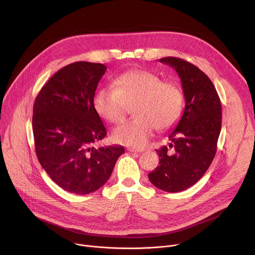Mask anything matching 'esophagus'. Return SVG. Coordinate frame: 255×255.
Returning <instances> with one entry per match:
<instances>
[{
    "label": "esophagus",
    "mask_w": 255,
    "mask_h": 255,
    "mask_svg": "<svg viewBox=\"0 0 255 255\" xmlns=\"http://www.w3.org/2000/svg\"><path fill=\"white\" fill-rule=\"evenodd\" d=\"M127 150L129 152H143L144 151L143 148H134V147H129V148H127Z\"/></svg>",
    "instance_id": "obj_1"
}]
</instances>
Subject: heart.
<instances>
[{
  "label": "heart",
  "instance_id": "b5f03b06",
  "mask_svg": "<svg viewBox=\"0 0 255 255\" xmlns=\"http://www.w3.org/2000/svg\"><path fill=\"white\" fill-rule=\"evenodd\" d=\"M185 96L175 83L162 81L152 71L132 69L113 82V89L96 92L93 105L105 121L118 124L124 120L128 106H133V119L113 130L114 142L126 146L143 147L156 127L166 130L179 119Z\"/></svg>",
  "mask_w": 255,
  "mask_h": 255
}]
</instances>
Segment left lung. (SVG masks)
Returning <instances> with one entry per match:
<instances>
[{"label":"left lung","mask_w":255,"mask_h":255,"mask_svg":"<svg viewBox=\"0 0 255 255\" xmlns=\"http://www.w3.org/2000/svg\"><path fill=\"white\" fill-rule=\"evenodd\" d=\"M159 61L176 70L186 107L175 129L168 135L171 150L167 146L156 150L159 165L148 178L156 188L177 193L194 186L211 165L221 131L222 108L213 83L199 67L172 56Z\"/></svg>","instance_id":"obj_1"}]
</instances>
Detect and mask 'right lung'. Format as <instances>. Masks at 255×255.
<instances>
[{"instance_id":"right-lung-1","label":"right lung","mask_w":255,"mask_h":255,"mask_svg":"<svg viewBox=\"0 0 255 255\" xmlns=\"http://www.w3.org/2000/svg\"><path fill=\"white\" fill-rule=\"evenodd\" d=\"M106 69L102 63H70L55 72L34 102L36 155L54 183L72 194L99 190L125 152L121 145L93 146L107 135L93 105Z\"/></svg>"}]
</instances>
